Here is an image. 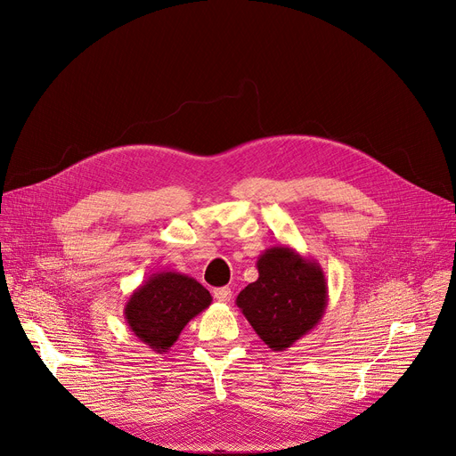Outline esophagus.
Masks as SVG:
<instances>
[{"mask_svg": "<svg viewBox=\"0 0 456 456\" xmlns=\"http://www.w3.org/2000/svg\"><path fill=\"white\" fill-rule=\"evenodd\" d=\"M212 296H214V299H216V301H220V303H229V301H231V297H232V292H231L229 286H222V289H214Z\"/></svg>", "mask_w": 456, "mask_h": 456, "instance_id": "1", "label": "esophagus"}]
</instances>
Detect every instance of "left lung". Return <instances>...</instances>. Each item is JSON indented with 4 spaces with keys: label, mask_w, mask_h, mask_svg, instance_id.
I'll return each mask as SVG.
<instances>
[{
    "label": "left lung",
    "mask_w": 456,
    "mask_h": 456,
    "mask_svg": "<svg viewBox=\"0 0 456 456\" xmlns=\"http://www.w3.org/2000/svg\"><path fill=\"white\" fill-rule=\"evenodd\" d=\"M258 279L238 294L236 306L272 351L292 347L313 330L327 308L320 262L289 246H273L256 260Z\"/></svg>",
    "instance_id": "1"
}]
</instances>
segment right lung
Segmentation results:
<instances>
[{"mask_svg": "<svg viewBox=\"0 0 456 456\" xmlns=\"http://www.w3.org/2000/svg\"><path fill=\"white\" fill-rule=\"evenodd\" d=\"M212 303V296L179 272H157L126 303V322L134 337L155 353L170 349L184 325Z\"/></svg>", "mask_w": 456, "mask_h": 456, "instance_id": "obj_1", "label": "right lung"}]
</instances>
